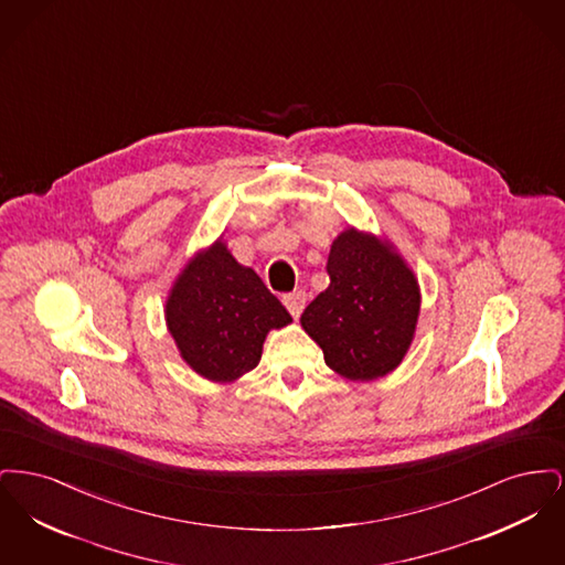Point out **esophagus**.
Segmentation results:
<instances>
[{"mask_svg": "<svg viewBox=\"0 0 565 565\" xmlns=\"http://www.w3.org/2000/svg\"><path fill=\"white\" fill-rule=\"evenodd\" d=\"M305 302H307L305 292H292V295L284 296V305H286V309L292 313V318H298V316L302 313Z\"/></svg>", "mask_w": 565, "mask_h": 565, "instance_id": "esophagus-1", "label": "esophagus"}]
</instances>
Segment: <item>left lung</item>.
Instances as JSON below:
<instances>
[{
  "label": "left lung",
  "mask_w": 565,
  "mask_h": 565,
  "mask_svg": "<svg viewBox=\"0 0 565 565\" xmlns=\"http://www.w3.org/2000/svg\"><path fill=\"white\" fill-rule=\"evenodd\" d=\"M330 286L302 311L305 332L326 364L351 381H373L403 362L419 316V284L390 242L355 228L330 247Z\"/></svg>",
  "instance_id": "1"
}]
</instances>
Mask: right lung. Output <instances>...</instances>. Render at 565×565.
I'll use <instances>...</instances> for the list:
<instances>
[{"instance_id": "right-lung-1", "label": "right lung", "mask_w": 565, "mask_h": 565, "mask_svg": "<svg viewBox=\"0 0 565 565\" xmlns=\"http://www.w3.org/2000/svg\"><path fill=\"white\" fill-rule=\"evenodd\" d=\"M164 318L190 369L215 383L256 369L269 330L292 322L256 270L239 265L222 239L178 275Z\"/></svg>"}]
</instances>
